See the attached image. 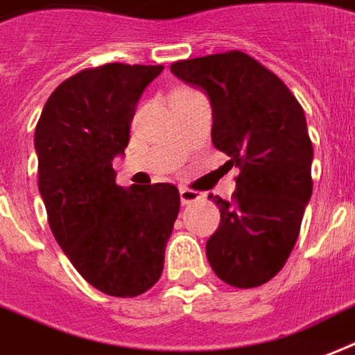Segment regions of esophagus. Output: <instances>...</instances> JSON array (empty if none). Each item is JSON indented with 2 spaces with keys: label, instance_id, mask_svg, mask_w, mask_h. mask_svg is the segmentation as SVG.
<instances>
[{
  "label": "esophagus",
  "instance_id": "1",
  "mask_svg": "<svg viewBox=\"0 0 355 355\" xmlns=\"http://www.w3.org/2000/svg\"><path fill=\"white\" fill-rule=\"evenodd\" d=\"M201 199L202 193H199V191H193V189L188 188H180V202H182V205H191V202L201 201Z\"/></svg>",
  "mask_w": 355,
  "mask_h": 355
}]
</instances>
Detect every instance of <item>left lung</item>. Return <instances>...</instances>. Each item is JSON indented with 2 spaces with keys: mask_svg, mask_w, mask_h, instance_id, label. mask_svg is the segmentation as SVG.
Here are the masks:
<instances>
[{
  "mask_svg": "<svg viewBox=\"0 0 355 355\" xmlns=\"http://www.w3.org/2000/svg\"><path fill=\"white\" fill-rule=\"evenodd\" d=\"M171 72L207 93L214 147L240 167L231 202L208 196L221 212L207 242L208 262L229 285H264L285 266L313 193L304 107L274 72L242 51L178 61Z\"/></svg>",
  "mask_w": 355,
  "mask_h": 355,
  "instance_id": "left-lung-1",
  "label": "left lung"
}]
</instances>
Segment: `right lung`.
I'll return each mask as SVG.
<instances>
[{
  "instance_id": "obj_1",
  "label": "right lung",
  "mask_w": 355,
  "mask_h": 355,
  "mask_svg": "<svg viewBox=\"0 0 355 355\" xmlns=\"http://www.w3.org/2000/svg\"><path fill=\"white\" fill-rule=\"evenodd\" d=\"M162 70H81L50 94L35 128L51 232L78 274L107 296H139L159 279L180 208L173 184L121 188L113 169L128 147L135 105Z\"/></svg>"
}]
</instances>
